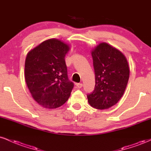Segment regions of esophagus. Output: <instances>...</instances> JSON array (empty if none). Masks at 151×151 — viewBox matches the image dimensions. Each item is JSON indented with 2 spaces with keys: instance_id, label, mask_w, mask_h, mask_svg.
<instances>
[{
  "instance_id": "esophagus-1",
  "label": "esophagus",
  "mask_w": 151,
  "mask_h": 151,
  "mask_svg": "<svg viewBox=\"0 0 151 151\" xmlns=\"http://www.w3.org/2000/svg\"><path fill=\"white\" fill-rule=\"evenodd\" d=\"M76 86H77V88L80 89V88H81V86H82V84H81V83H77V84H76Z\"/></svg>"
}]
</instances>
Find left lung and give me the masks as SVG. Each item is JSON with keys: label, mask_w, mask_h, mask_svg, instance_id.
<instances>
[{"label": "left lung", "mask_w": 151, "mask_h": 151, "mask_svg": "<svg viewBox=\"0 0 151 151\" xmlns=\"http://www.w3.org/2000/svg\"><path fill=\"white\" fill-rule=\"evenodd\" d=\"M95 72V88L87 94L88 102L95 109L113 106L124 95L129 79L127 59L121 51L106 42L91 51Z\"/></svg>", "instance_id": "8db88e82"}]
</instances>
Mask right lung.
<instances>
[{
  "label": "right lung",
  "mask_w": 151,
  "mask_h": 151,
  "mask_svg": "<svg viewBox=\"0 0 151 151\" xmlns=\"http://www.w3.org/2000/svg\"><path fill=\"white\" fill-rule=\"evenodd\" d=\"M70 46L50 39L31 50L25 62V79L35 101L43 108L61 106L68 100L74 83L69 80L65 55Z\"/></svg>",
  "instance_id": "add662e5"
}]
</instances>
